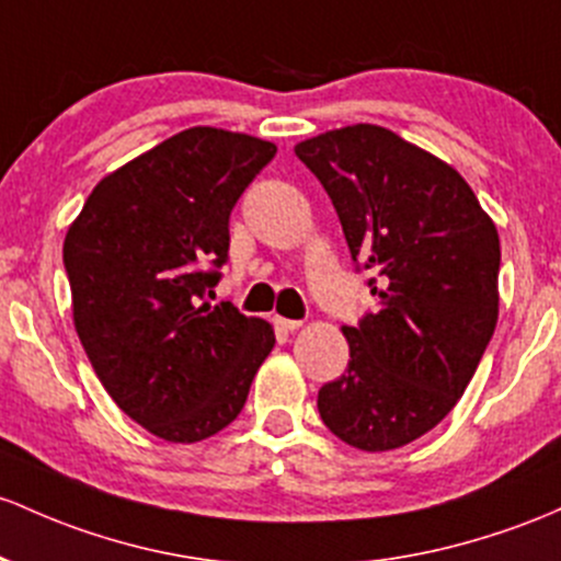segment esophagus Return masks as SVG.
Returning a JSON list of instances; mask_svg holds the SVG:
<instances>
[{
  "mask_svg": "<svg viewBox=\"0 0 561 561\" xmlns=\"http://www.w3.org/2000/svg\"><path fill=\"white\" fill-rule=\"evenodd\" d=\"M274 324H276V328H279V330H285V332H295V330H298L300 324H304V322H300V319H285V317H274Z\"/></svg>",
  "mask_w": 561,
  "mask_h": 561,
  "instance_id": "1",
  "label": "esophagus"
}]
</instances>
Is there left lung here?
Wrapping results in <instances>:
<instances>
[{
  "instance_id": "8db88e82",
  "label": "left lung",
  "mask_w": 561,
  "mask_h": 561,
  "mask_svg": "<svg viewBox=\"0 0 561 561\" xmlns=\"http://www.w3.org/2000/svg\"><path fill=\"white\" fill-rule=\"evenodd\" d=\"M295 153L378 295V311L343 328L348 370L319 389V415L356 450H397L458 404L495 332L497 229L453 164L380 125L313 135Z\"/></svg>"
}]
</instances>
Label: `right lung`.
Wrapping results in <instances>:
<instances>
[{"mask_svg": "<svg viewBox=\"0 0 561 561\" xmlns=\"http://www.w3.org/2000/svg\"><path fill=\"white\" fill-rule=\"evenodd\" d=\"M276 146L188 127L108 172L66 231L73 328L116 408L175 445L218 434L274 348L266 319L207 287L229 255V215Z\"/></svg>", "mask_w": 561, "mask_h": 561, "instance_id": "obj_1", "label": "right lung"}]
</instances>
